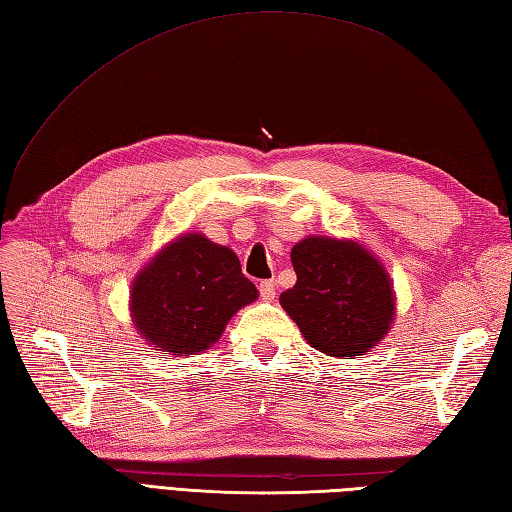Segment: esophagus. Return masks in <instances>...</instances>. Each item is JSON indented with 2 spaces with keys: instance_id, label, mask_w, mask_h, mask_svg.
Wrapping results in <instances>:
<instances>
[{
  "instance_id": "1",
  "label": "esophagus",
  "mask_w": 512,
  "mask_h": 512,
  "mask_svg": "<svg viewBox=\"0 0 512 512\" xmlns=\"http://www.w3.org/2000/svg\"><path fill=\"white\" fill-rule=\"evenodd\" d=\"M258 291H260V297H263L265 302H273V299H276V282L263 280L258 286Z\"/></svg>"
}]
</instances>
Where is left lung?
I'll use <instances>...</instances> for the list:
<instances>
[{"label":"left lung","instance_id":"obj_1","mask_svg":"<svg viewBox=\"0 0 512 512\" xmlns=\"http://www.w3.org/2000/svg\"><path fill=\"white\" fill-rule=\"evenodd\" d=\"M291 263L297 282L280 304L315 350L363 356L389 332L391 280L365 247L310 236L293 247Z\"/></svg>","mask_w":512,"mask_h":512}]
</instances>
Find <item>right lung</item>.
I'll list each match as a JSON object with an SVG mask.
<instances>
[{"instance_id":"right-lung-1","label":"right lung","mask_w":512,"mask_h":512,"mask_svg":"<svg viewBox=\"0 0 512 512\" xmlns=\"http://www.w3.org/2000/svg\"><path fill=\"white\" fill-rule=\"evenodd\" d=\"M130 295L141 336L160 352L186 356L213 345L258 291L232 249L202 234H184L136 276Z\"/></svg>"}]
</instances>
